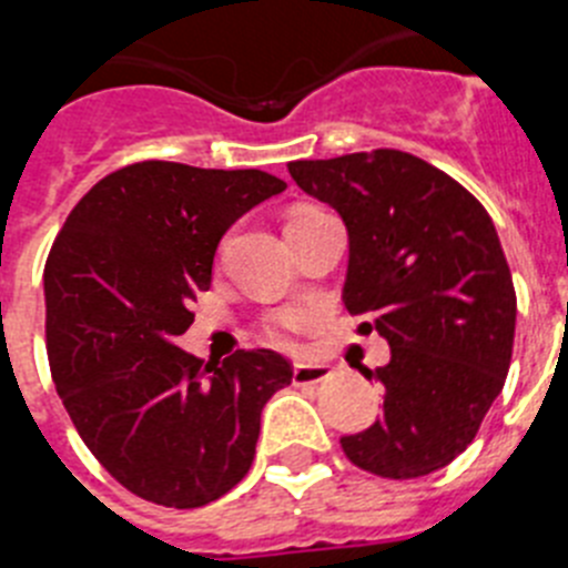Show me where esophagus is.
<instances>
[{"label": "esophagus", "mask_w": 568, "mask_h": 568, "mask_svg": "<svg viewBox=\"0 0 568 568\" xmlns=\"http://www.w3.org/2000/svg\"><path fill=\"white\" fill-rule=\"evenodd\" d=\"M329 364H321V361H298L293 366V381L295 384H321V381L329 378Z\"/></svg>", "instance_id": "1"}]
</instances>
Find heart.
Returning <instances> with one entry per match:
<instances>
[{
  "label": "heart",
  "instance_id": "heart-1",
  "mask_svg": "<svg viewBox=\"0 0 568 568\" xmlns=\"http://www.w3.org/2000/svg\"><path fill=\"white\" fill-rule=\"evenodd\" d=\"M304 213H313V210H310V207L293 210V215H290V219H295V215H304ZM275 327H281V329H298V327H301V315H298V313L281 315V318L275 321Z\"/></svg>",
  "mask_w": 568,
  "mask_h": 568
}]
</instances>
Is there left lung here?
<instances>
[{"instance_id":"8db88e82","label":"left lung","mask_w":568,"mask_h":568,"mask_svg":"<svg viewBox=\"0 0 568 568\" xmlns=\"http://www.w3.org/2000/svg\"><path fill=\"white\" fill-rule=\"evenodd\" d=\"M293 182L329 204L349 235L344 307L358 333L389 344L384 415L341 438L346 458L381 478H420L453 464L504 389L518 301L484 204L444 170L404 150L290 162Z\"/></svg>"}]
</instances>
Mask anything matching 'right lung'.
Here are the masks:
<instances>
[{
    "instance_id": "1",
    "label": "right lung",
    "mask_w": 568,
    "mask_h": 568,
    "mask_svg": "<svg viewBox=\"0 0 568 568\" xmlns=\"http://www.w3.org/2000/svg\"><path fill=\"white\" fill-rule=\"evenodd\" d=\"M287 184L264 170L139 162L93 184L44 264L53 384L124 489L195 509L250 471L261 409L293 381L273 349L202 361L175 346L222 235Z\"/></svg>"
}]
</instances>
